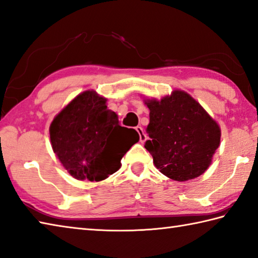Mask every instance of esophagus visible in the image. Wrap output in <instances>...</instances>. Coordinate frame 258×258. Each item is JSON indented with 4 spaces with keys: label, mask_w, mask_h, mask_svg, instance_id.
<instances>
[{
    "label": "esophagus",
    "mask_w": 258,
    "mask_h": 258,
    "mask_svg": "<svg viewBox=\"0 0 258 258\" xmlns=\"http://www.w3.org/2000/svg\"><path fill=\"white\" fill-rule=\"evenodd\" d=\"M135 130H136V132L139 133V135H140V142H144V141L146 140V136H145V134H144V131H143V128L141 127V126H136L135 127Z\"/></svg>",
    "instance_id": "obj_1"
}]
</instances>
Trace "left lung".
<instances>
[{"instance_id":"left-lung-1","label":"left lung","mask_w":258,"mask_h":258,"mask_svg":"<svg viewBox=\"0 0 258 258\" xmlns=\"http://www.w3.org/2000/svg\"><path fill=\"white\" fill-rule=\"evenodd\" d=\"M145 104L150 109V123L144 148L160 172L175 181L203 174L220 143L218 124L182 90Z\"/></svg>"}]
</instances>
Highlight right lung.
<instances>
[{"label": "right lung", "instance_id": "right-lung-1", "mask_svg": "<svg viewBox=\"0 0 258 258\" xmlns=\"http://www.w3.org/2000/svg\"><path fill=\"white\" fill-rule=\"evenodd\" d=\"M50 140L53 152L74 178L100 181L120 168V160L140 136L119 125L105 98L87 90L55 116Z\"/></svg>", "mask_w": 258, "mask_h": 258}]
</instances>
